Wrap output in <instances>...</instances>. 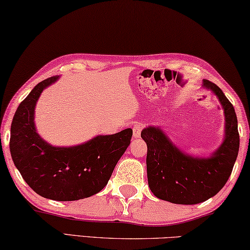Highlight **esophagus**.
Instances as JSON below:
<instances>
[{"mask_svg":"<svg viewBox=\"0 0 250 250\" xmlns=\"http://www.w3.org/2000/svg\"><path fill=\"white\" fill-rule=\"evenodd\" d=\"M142 129H144V124H141V122H136V124L133 125V137L139 138L141 136Z\"/></svg>","mask_w":250,"mask_h":250,"instance_id":"obj_1","label":"esophagus"}]
</instances>
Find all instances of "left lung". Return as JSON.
Returning a JSON list of instances; mask_svg holds the SVG:
<instances>
[{"label": "left lung", "instance_id": "left-lung-1", "mask_svg": "<svg viewBox=\"0 0 250 250\" xmlns=\"http://www.w3.org/2000/svg\"><path fill=\"white\" fill-rule=\"evenodd\" d=\"M203 85L219 99L225 113V138L211 156L192 157L182 152L158 126H146L141 138L148 146L146 175L157 198L178 205L204 203L220 191L231 175L239 151L235 109L219 86L208 80Z\"/></svg>", "mask_w": 250, "mask_h": 250}]
</instances>
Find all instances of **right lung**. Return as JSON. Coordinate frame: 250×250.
<instances>
[{
	"label": "right lung",
	"instance_id": "add662e5",
	"mask_svg": "<svg viewBox=\"0 0 250 250\" xmlns=\"http://www.w3.org/2000/svg\"><path fill=\"white\" fill-rule=\"evenodd\" d=\"M58 79L40 82L20 104L11 125L10 151L23 179L38 195L72 201L96 195L105 187L130 145L132 130L97 136L73 146L47 144L35 129L34 110L42 91Z\"/></svg>",
	"mask_w": 250,
	"mask_h": 250
}]
</instances>
